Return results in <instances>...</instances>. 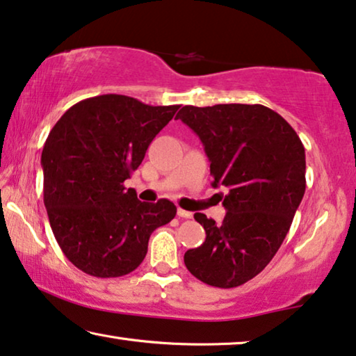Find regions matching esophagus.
I'll return each instance as SVG.
<instances>
[{"mask_svg":"<svg viewBox=\"0 0 356 356\" xmlns=\"http://www.w3.org/2000/svg\"><path fill=\"white\" fill-rule=\"evenodd\" d=\"M178 216H181V218H193V213L188 212V210H183V209H178Z\"/></svg>","mask_w":356,"mask_h":356,"instance_id":"1","label":"esophagus"}]
</instances>
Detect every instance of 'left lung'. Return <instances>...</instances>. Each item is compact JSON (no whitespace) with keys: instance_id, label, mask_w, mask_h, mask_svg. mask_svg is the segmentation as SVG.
<instances>
[{"instance_id":"left-lung-1","label":"left lung","mask_w":356,"mask_h":356,"mask_svg":"<svg viewBox=\"0 0 356 356\" xmlns=\"http://www.w3.org/2000/svg\"><path fill=\"white\" fill-rule=\"evenodd\" d=\"M193 130L225 188L223 223L204 213L205 242L184 254L191 275L213 287H238L270 264L305 194V149L293 128L261 104L184 106L177 120Z\"/></svg>"}]
</instances>
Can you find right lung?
Here are the masks:
<instances>
[{
    "label": "right lung",
    "mask_w": 356,
    "mask_h": 356,
    "mask_svg": "<svg viewBox=\"0 0 356 356\" xmlns=\"http://www.w3.org/2000/svg\"><path fill=\"white\" fill-rule=\"evenodd\" d=\"M178 107L95 96L72 106L49 131L41 152L44 207L64 255L86 275L136 270L152 231L177 215L168 199L141 202L123 183Z\"/></svg>",
    "instance_id": "1"
}]
</instances>
